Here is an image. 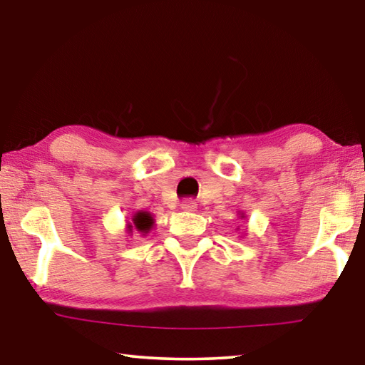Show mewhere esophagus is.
Segmentation results:
<instances>
[{
  "mask_svg": "<svg viewBox=\"0 0 365 365\" xmlns=\"http://www.w3.org/2000/svg\"><path fill=\"white\" fill-rule=\"evenodd\" d=\"M180 207L183 209V211H195L197 206H196V202L193 200H183Z\"/></svg>",
  "mask_w": 365,
  "mask_h": 365,
  "instance_id": "34e87169",
  "label": "esophagus"
}]
</instances>
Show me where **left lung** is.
Here are the masks:
<instances>
[{"mask_svg":"<svg viewBox=\"0 0 365 365\" xmlns=\"http://www.w3.org/2000/svg\"><path fill=\"white\" fill-rule=\"evenodd\" d=\"M243 217H245V215H242V219H243Z\"/></svg>","mask_w":365,"mask_h":365,"instance_id":"obj_1","label":"left lung"}]
</instances>
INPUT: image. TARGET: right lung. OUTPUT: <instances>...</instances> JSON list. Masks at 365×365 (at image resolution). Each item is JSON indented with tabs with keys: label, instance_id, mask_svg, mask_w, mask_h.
<instances>
[{
	"label": "right lung",
	"instance_id": "1",
	"mask_svg": "<svg viewBox=\"0 0 365 365\" xmlns=\"http://www.w3.org/2000/svg\"><path fill=\"white\" fill-rule=\"evenodd\" d=\"M154 225V217L146 211H138L133 214L132 222H128L127 224V233H133V232H138L141 235H146L150 233V230Z\"/></svg>",
	"mask_w": 365,
	"mask_h": 365
}]
</instances>
